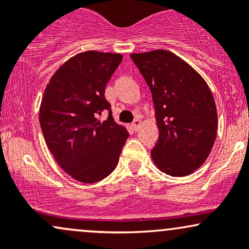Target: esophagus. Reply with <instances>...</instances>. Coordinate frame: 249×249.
Listing matches in <instances>:
<instances>
[{
	"label": "esophagus",
	"mask_w": 249,
	"mask_h": 249,
	"mask_svg": "<svg viewBox=\"0 0 249 249\" xmlns=\"http://www.w3.org/2000/svg\"><path fill=\"white\" fill-rule=\"evenodd\" d=\"M131 125H132V128L134 131H138L139 127H141V125H142V122L139 121V119H134Z\"/></svg>",
	"instance_id": "esophagus-1"
}]
</instances>
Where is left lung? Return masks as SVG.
Segmentation results:
<instances>
[{"label": "left lung", "mask_w": 249, "mask_h": 249, "mask_svg": "<svg viewBox=\"0 0 249 249\" xmlns=\"http://www.w3.org/2000/svg\"><path fill=\"white\" fill-rule=\"evenodd\" d=\"M154 104L159 138L151 157L172 177L193 173L210 156L218 115L207 83L184 59L167 50L131 53Z\"/></svg>", "instance_id": "obj_1"}]
</instances>
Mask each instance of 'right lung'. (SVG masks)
<instances>
[{"label":"right lung","instance_id":"right-lung-1","mask_svg":"<svg viewBox=\"0 0 249 249\" xmlns=\"http://www.w3.org/2000/svg\"><path fill=\"white\" fill-rule=\"evenodd\" d=\"M121 53L85 51L71 57L51 77L39 107L45 142L73 179L93 184L118 164L126 142V128L112 117L105 99L107 82L121 64ZM109 111L107 121L98 116Z\"/></svg>","mask_w":249,"mask_h":249}]
</instances>
